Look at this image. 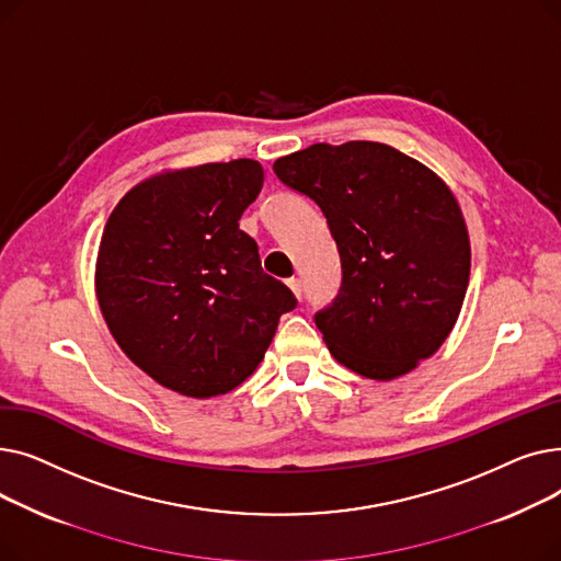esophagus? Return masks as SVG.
Wrapping results in <instances>:
<instances>
[{
	"mask_svg": "<svg viewBox=\"0 0 561 561\" xmlns=\"http://www.w3.org/2000/svg\"><path fill=\"white\" fill-rule=\"evenodd\" d=\"M286 284H288V288L293 290V296H296V298L300 300V298H302V282L296 279V277H290V279H286Z\"/></svg>",
	"mask_w": 561,
	"mask_h": 561,
	"instance_id": "1",
	"label": "esophagus"
}]
</instances>
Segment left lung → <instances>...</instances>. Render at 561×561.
Instances as JSON below:
<instances>
[{
    "label": "left lung",
    "instance_id": "obj_1",
    "mask_svg": "<svg viewBox=\"0 0 561 561\" xmlns=\"http://www.w3.org/2000/svg\"><path fill=\"white\" fill-rule=\"evenodd\" d=\"M273 170L320 206L341 254L339 298L316 313L332 357L379 381L430 359L455 328L470 277L468 229L450 186L373 140L316 142Z\"/></svg>",
    "mask_w": 561,
    "mask_h": 561
}]
</instances>
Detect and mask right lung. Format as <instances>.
<instances>
[{
	"label": "right lung",
	"mask_w": 561,
	"mask_h": 561,
	"mask_svg": "<svg viewBox=\"0 0 561 561\" xmlns=\"http://www.w3.org/2000/svg\"><path fill=\"white\" fill-rule=\"evenodd\" d=\"M261 186L252 159L163 170L129 188L104 225L95 296L106 328L174 393L204 400L243 385L298 305L239 229Z\"/></svg>",
	"instance_id": "obj_1"
}]
</instances>
